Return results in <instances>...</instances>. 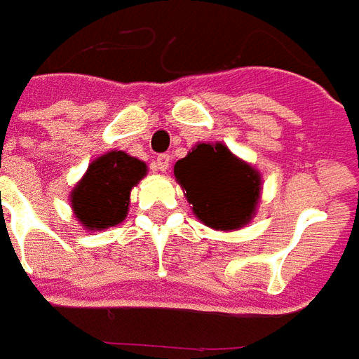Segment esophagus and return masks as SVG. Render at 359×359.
<instances>
[{
  "instance_id": "esophagus-1",
  "label": "esophagus",
  "mask_w": 359,
  "mask_h": 359,
  "mask_svg": "<svg viewBox=\"0 0 359 359\" xmlns=\"http://www.w3.org/2000/svg\"><path fill=\"white\" fill-rule=\"evenodd\" d=\"M169 165H171V157L167 156V154H161V156H157L156 159V169L159 172H165L169 169Z\"/></svg>"
}]
</instances>
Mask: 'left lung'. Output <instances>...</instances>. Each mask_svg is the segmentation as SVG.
<instances>
[{
  "mask_svg": "<svg viewBox=\"0 0 359 359\" xmlns=\"http://www.w3.org/2000/svg\"><path fill=\"white\" fill-rule=\"evenodd\" d=\"M175 180L203 225L233 233L256 215L262 172L236 157L223 142H198L172 169Z\"/></svg>",
  "mask_w": 359,
  "mask_h": 359,
  "instance_id": "8db88e82",
  "label": "left lung"
}]
</instances>
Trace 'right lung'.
Masks as SVG:
<instances>
[{
	"label": "right lung",
	"instance_id": "obj_1",
	"mask_svg": "<svg viewBox=\"0 0 359 359\" xmlns=\"http://www.w3.org/2000/svg\"><path fill=\"white\" fill-rule=\"evenodd\" d=\"M148 175V165L121 149L95 157L69 196L76 221L86 231H103L123 223L130 190Z\"/></svg>",
	"mask_w": 359,
	"mask_h": 359
}]
</instances>
